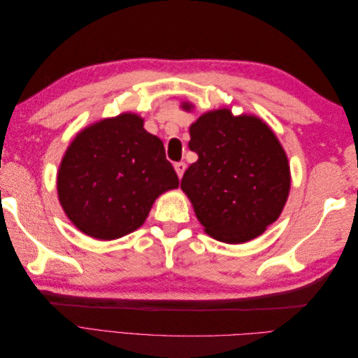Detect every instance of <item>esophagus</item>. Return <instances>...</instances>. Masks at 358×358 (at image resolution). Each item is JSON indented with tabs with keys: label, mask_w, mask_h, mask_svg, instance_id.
<instances>
[{
	"label": "esophagus",
	"mask_w": 358,
	"mask_h": 358,
	"mask_svg": "<svg viewBox=\"0 0 358 358\" xmlns=\"http://www.w3.org/2000/svg\"><path fill=\"white\" fill-rule=\"evenodd\" d=\"M185 169H187V164H185V162H183V161L176 162V164H175V170H176L179 178L183 176V173H185Z\"/></svg>",
	"instance_id": "obj_1"
}]
</instances>
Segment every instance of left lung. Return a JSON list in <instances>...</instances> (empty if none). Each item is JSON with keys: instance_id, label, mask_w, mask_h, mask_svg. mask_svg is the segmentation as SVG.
<instances>
[{"instance_id": "1", "label": "left lung", "mask_w": 358, "mask_h": 358, "mask_svg": "<svg viewBox=\"0 0 358 358\" xmlns=\"http://www.w3.org/2000/svg\"><path fill=\"white\" fill-rule=\"evenodd\" d=\"M189 134L188 146L199 159L187 169L180 188L204 231L225 243L264 233L282 212L291 182L287 155L272 129L255 116L221 109L201 115Z\"/></svg>"}]
</instances>
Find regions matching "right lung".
I'll return each instance as SVG.
<instances>
[{
    "mask_svg": "<svg viewBox=\"0 0 358 358\" xmlns=\"http://www.w3.org/2000/svg\"><path fill=\"white\" fill-rule=\"evenodd\" d=\"M179 187L161 140L124 113L80 131L58 171V197L78 229L112 241L137 230L161 192Z\"/></svg>",
    "mask_w": 358,
    "mask_h": 358,
    "instance_id": "1",
    "label": "right lung"
}]
</instances>
